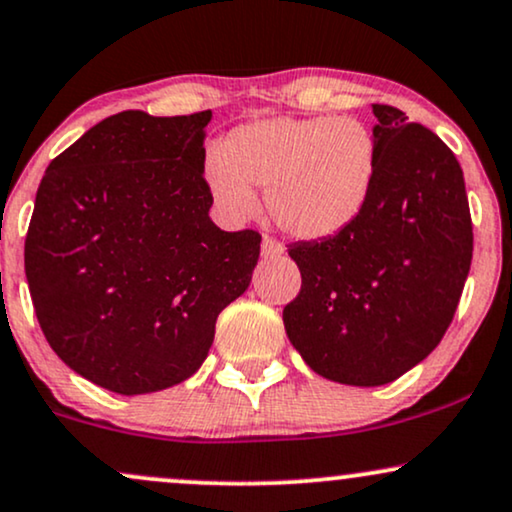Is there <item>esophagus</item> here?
<instances>
[{"mask_svg":"<svg viewBox=\"0 0 512 512\" xmlns=\"http://www.w3.org/2000/svg\"><path fill=\"white\" fill-rule=\"evenodd\" d=\"M283 250H286V248H283V245L276 238H272V236L262 238V255L269 257V260H274V257H281Z\"/></svg>","mask_w":512,"mask_h":512,"instance_id":"obj_1","label":"esophagus"}]
</instances>
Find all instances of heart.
I'll use <instances>...</instances> for the list:
<instances>
[{"instance_id": "obj_1", "label": "heart", "mask_w": 512, "mask_h": 512, "mask_svg": "<svg viewBox=\"0 0 512 512\" xmlns=\"http://www.w3.org/2000/svg\"><path fill=\"white\" fill-rule=\"evenodd\" d=\"M377 178V140L353 116H274L238 126L207 162L214 200L248 217L255 190L281 231L334 238L365 212Z\"/></svg>"}]
</instances>
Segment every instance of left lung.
Returning <instances> with one entry per match:
<instances>
[{
  "mask_svg": "<svg viewBox=\"0 0 512 512\" xmlns=\"http://www.w3.org/2000/svg\"><path fill=\"white\" fill-rule=\"evenodd\" d=\"M377 178L334 238L293 243L303 286L286 307L293 348L324 379L381 386L422 362L458 310L472 219L458 159L400 109L372 104Z\"/></svg>",
  "mask_w": 512,
  "mask_h": 512,
  "instance_id": "8db88e82",
  "label": "left lung"
}]
</instances>
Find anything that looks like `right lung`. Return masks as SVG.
<instances>
[{"label":"right lung","instance_id":"obj_1","mask_svg":"<svg viewBox=\"0 0 512 512\" xmlns=\"http://www.w3.org/2000/svg\"><path fill=\"white\" fill-rule=\"evenodd\" d=\"M209 119L109 116L49 162L35 195L26 279L42 334L121 396L193 377L260 257V233L209 219Z\"/></svg>","mask_w":512,"mask_h":512}]
</instances>
